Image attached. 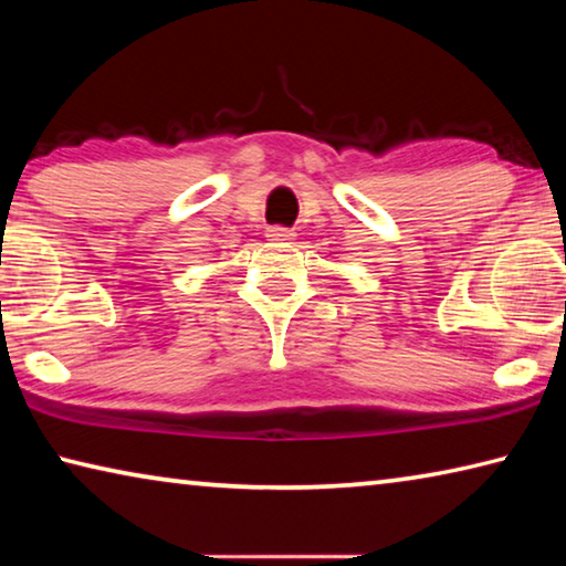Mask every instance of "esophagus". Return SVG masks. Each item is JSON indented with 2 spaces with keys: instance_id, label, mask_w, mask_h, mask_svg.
Instances as JSON below:
<instances>
[{
  "instance_id": "1",
  "label": "esophagus",
  "mask_w": 566,
  "mask_h": 566,
  "mask_svg": "<svg viewBox=\"0 0 566 566\" xmlns=\"http://www.w3.org/2000/svg\"><path fill=\"white\" fill-rule=\"evenodd\" d=\"M266 237H270L272 242H292L294 232H292V229H286V227H270V229H266Z\"/></svg>"
}]
</instances>
